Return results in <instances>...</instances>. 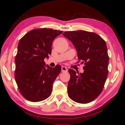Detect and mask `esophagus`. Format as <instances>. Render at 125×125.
Returning <instances> with one entry per match:
<instances>
[{"mask_svg": "<svg viewBox=\"0 0 125 125\" xmlns=\"http://www.w3.org/2000/svg\"><path fill=\"white\" fill-rule=\"evenodd\" d=\"M62 72H67V69L64 66H62Z\"/></svg>", "mask_w": 125, "mask_h": 125, "instance_id": "1", "label": "esophagus"}]
</instances>
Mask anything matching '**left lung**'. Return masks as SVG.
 Returning <instances> with one entry per match:
<instances>
[{"mask_svg":"<svg viewBox=\"0 0 125 125\" xmlns=\"http://www.w3.org/2000/svg\"><path fill=\"white\" fill-rule=\"evenodd\" d=\"M63 35L75 47L77 63L84 64L83 73L76 74L74 70H69L68 95L75 102L88 104L100 95L107 79L109 55L106 43L96 33L83 30L66 31Z\"/></svg>","mask_w":125,"mask_h":125,"instance_id":"obj_1","label":"left lung"}]
</instances>
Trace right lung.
Wrapping results in <instances>:
<instances>
[{"label":"right lung","instance_id":"obj_1","mask_svg":"<svg viewBox=\"0 0 125 125\" xmlns=\"http://www.w3.org/2000/svg\"><path fill=\"white\" fill-rule=\"evenodd\" d=\"M62 32L51 29H36L20 39L15 59V78L20 93L27 100L40 102L51 95L61 66L46 68L44 59L51 54L54 39Z\"/></svg>","mask_w":125,"mask_h":125}]
</instances>
